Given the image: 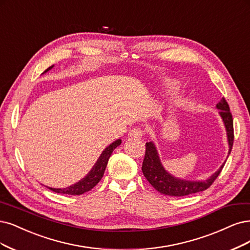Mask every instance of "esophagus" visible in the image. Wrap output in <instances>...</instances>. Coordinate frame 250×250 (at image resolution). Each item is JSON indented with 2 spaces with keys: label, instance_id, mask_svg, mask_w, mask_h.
Masks as SVG:
<instances>
[{
  "label": "esophagus",
  "instance_id": "esophagus-1",
  "mask_svg": "<svg viewBox=\"0 0 250 250\" xmlns=\"http://www.w3.org/2000/svg\"><path fill=\"white\" fill-rule=\"evenodd\" d=\"M143 134H144V131L142 130V129L139 128V127H136V128H133L132 130H130L128 136L131 137V139H142Z\"/></svg>",
  "mask_w": 250,
  "mask_h": 250
}]
</instances>
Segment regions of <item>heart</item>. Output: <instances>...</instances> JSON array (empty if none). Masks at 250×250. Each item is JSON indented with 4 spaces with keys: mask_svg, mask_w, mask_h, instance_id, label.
Listing matches in <instances>:
<instances>
[{
    "mask_svg": "<svg viewBox=\"0 0 250 250\" xmlns=\"http://www.w3.org/2000/svg\"><path fill=\"white\" fill-rule=\"evenodd\" d=\"M169 83H171V84H176V83H174V82H173V81H171V82H170V81H169Z\"/></svg>",
    "mask_w": 250,
    "mask_h": 250,
    "instance_id": "b5f03b06",
    "label": "heart"
}]
</instances>
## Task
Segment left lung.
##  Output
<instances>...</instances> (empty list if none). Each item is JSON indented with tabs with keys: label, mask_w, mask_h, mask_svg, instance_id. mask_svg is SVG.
I'll list each match as a JSON object with an SVG mask.
<instances>
[{
	"label": "left lung",
	"mask_w": 250,
	"mask_h": 250,
	"mask_svg": "<svg viewBox=\"0 0 250 250\" xmlns=\"http://www.w3.org/2000/svg\"><path fill=\"white\" fill-rule=\"evenodd\" d=\"M216 108L219 109V116L221 117L227 130L229 155L234 144L233 117H231L229 106L225 98H222L217 103ZM226 161L223 162L221 167L207 180L190 181L180 179L169 174L168 171L163 167L158 151L156 149V146H155L153 142H149L146 144V154L143 161L142 170L146 179L149 181V183L160 193L170 196H185L204 191L207 188H209L220 174L222 167H225Z\"/></svg>",
	"instance_id": "1"
}]
</instances>
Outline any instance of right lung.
<instances>
[{"mask_svg":"<svg viewBox=\"0 0 250 250\" xmlns=\"http://www.w3.org/2000/svg\"><path fill=\"white\" fill-rule=\"evenodd\" d=\"M53 67L54 65L48 67L43 73L47 72ZM121 143L122 141L119 139L114 143H111L108 147H106L104 150H103L99 158L97 159L96 163L91 168V170L87 174V176L83 177L82 180H80L79 182H76L75 184L68 186L66 188H53V187H47V186L46 187L50 189V190H53L54 192L63 193V194H71V195H80L91 190L94 186H96L98 184V182L103 177V174H104V170L106 168L107 162L111 153H113V151L118 147V146L121 145Z\"/></svg>","mask_w":250,"mask_h":250,"instance_id":"right-lung-1","label":"right lung"}]
</instances>
